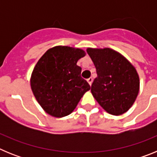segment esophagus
I'll return each mask as SVG.
<instances>
[{
  "label": "esophagus",
  "instance_id": "1",
  "mask_svg": "<svg viewBox=\"0 0 157 157\" xmlns=\"http://www.w3.org/2000/svg\"><path fill=\"white\" fill-rule=\"evenodd\" d=\"M87 82H88V83L90 84V86L92 85V82H93V78H88L87 79Z\"/></svg>",
  "mask_w": 157,
  "mask_h": 157
}]
</instances>
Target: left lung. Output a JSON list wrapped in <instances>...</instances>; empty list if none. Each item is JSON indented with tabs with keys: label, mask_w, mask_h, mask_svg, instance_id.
<instances>
[{
	"label": "left lung",
	"mask_w": 157,
	"mask_h": 157,
	"mask_svg": "<svg viewBox=\"0 0 157 157\" xmlns=\"http://www.w3.org/2000/svg\"><path fill=\"white\" fill-rule=\"evenodd\" d=\"M98 77L91 86L94 98L108 113L120 116L134 105L140 90L138 72L128 59L110 48H87Z\"/></svg>",
	"instance_id": "8db88e82"
}]
</instances>
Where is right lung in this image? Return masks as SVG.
I'll list each match as a JSON object with an SVG mask.
<instances>
[{"instance_id":"add662e5","label":"right lung","mask_w":157,"mask_h":157,"mask_svg":"<svg viewBox=\"0 0 157 157\" xmlns=\"http://www.w3.org/2000/svg\"><path fill=\"white\" fill-rule=\"evenodd\" d=\"M85 56L82 48L57 45L38 59L30 76V87L47 114L56 118L68 116L90 90L77 65L78 60Z\"/></svg>"}]
</instances>
